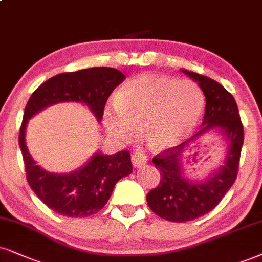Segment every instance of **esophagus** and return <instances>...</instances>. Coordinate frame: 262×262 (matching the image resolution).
<instances>
[{"instance_id": "obj_1", "label": "esophagus", "mask_w": 262, "mask_h": 262, "mask_svg": "<svg viewBox=\"0 0 262 262\" xmlns=\"http://www.w3.org/2000/svg\"><path fill=\"white\" fill-rule=\"evenodd\" d=\"M147 162L146 156H142L139 154H133L132 155V163H133L134 168H140Z\"/></svg>"}]
</instances>
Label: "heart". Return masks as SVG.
<instances>
[{
  "instance_id": "heart-1",
  "label": "heart",
  "mask_w": 262,
  "mask_h": 262,
  "mask_svg": "<svg viewBox=\"0 0 262 262\" xmlns=\"http://www.w3.org/2000/svg\"><path fill=\"white\" fill-rule=\"evenodd\" d=\"M115 108L104 112L108 135L133 141L142 128L148 146L167 150L183 142L197 127L204 110V95L194 82L161 75H144L122 85Z\"/></svg>"
}]
</instances>
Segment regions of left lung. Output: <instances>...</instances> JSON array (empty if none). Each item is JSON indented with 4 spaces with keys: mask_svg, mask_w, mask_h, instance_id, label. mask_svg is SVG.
Segmentation results:
<instances>
[{
    "mask_svg": "<svg viewBox=\"0 0 262 262\" xmlns=\"http://www.w3.org/2000/svg\"><path fill=\"white\" fill-rule=\"evenodd\" d=\"M181 71L198 82L205 95L202 129L179 146L167 148L155 156L152 162L160 170L161 181L146 196L150 209L162 219L173 223L197 219L220 203L237 178L244 141L243 124L232 94L207 76L187 70ZM211 128L220 130L229 140L225 164L203 183L186 179L182 177L180 163L184 146Z\"/></svg>",
    "mask_w": 262,
    "mask_h": 262,
    "instance_id": "8db88e82",
    "label": "left lung"
}]
</instances>
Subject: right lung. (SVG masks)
<instances>
[{"mask_svg":"<svg viewBox=\"0 0 262 262\" xmlns=\"http://www.w3.org/2000/svg\"><path fill=\"white\" fill-rule=\"evenodd\" d=\"M125 76L112 68H91L59 74L43 82L30 97L23 117L19 146L25 164L26 180L36 196L55 213L69 217H85L98 213L107 203L116 183L133 171L130 155L97 152L81 169L70 174H54L42 169L30 156L25 129L38 111L62 101L87 105L98 122L114 89Z\"/></svg>","mask_w":262,"mask_h":262,"instance_id":"right-lung-1","label":"right lung"}]
</instances>
